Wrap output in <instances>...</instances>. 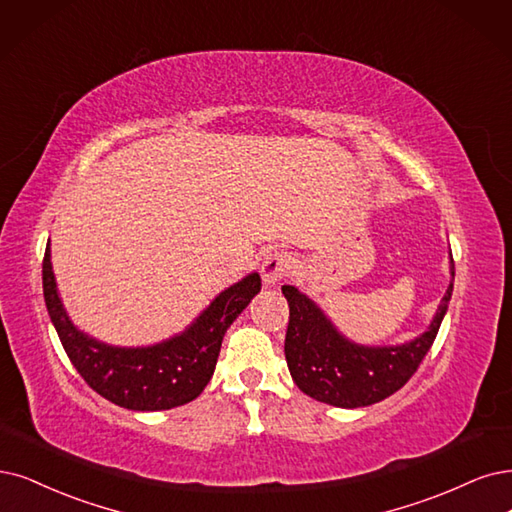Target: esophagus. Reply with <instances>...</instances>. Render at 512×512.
Here are the masks:
<instances>
[{
  "mask_svg": "<svg viewBox=\"0 0 512 512\" xmlns=\"http://www.w3.org/2000/svg\"><path fill=\"white\" fill-rule=\"evenodd\" d=\"M293 268V257L289 253L274 251L266 255L261 263V280L266 287H276L278 282L285 278Z\"/></svg>",
  "mask_w": 512,
  "mask_h": 512,
  "instance_id": "1",
  "label": "esophagus"
}]
</instances>
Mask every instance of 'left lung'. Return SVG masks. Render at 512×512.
Segmentation results:
<instances>
[{"mask_svg": "<svg viewBox=\"0 0 512 512\" xmlns=\"http://www.w3.org/2000/svg\"><path fill=\"white\" fill-rule=\"evenodd\" d=\"M449 274L451 282L428 329L396 346L352 342L314 299L293 285L282 287L289 301L285 356L297 388L320 403L342 409L369 407L401 390L420 367L447 314L456 276L451 251Z\"/></svg>", "mask_w": 512, "mask_h": 512, "instance_id": "obj_1", "label": "left lung"}]
</instances>
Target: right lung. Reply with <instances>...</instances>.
Segmentation results:
<instances>
[{
	"label": "right lung",
	"instance_id": "add662e5",
	"mask_svg": "<svg viewBox=\"0 0 512 512\" xmlns=\"http://www.w3.org/2000/svg\"><path fill=\"white\" fill-rule=\"evenodd\" d=\"M44 299L52 325L73 367L113 405L132 411H164L194 401L211 382L225 331L261 291L257 272L223 289L192 325L151 346H111L73 325L52 272L46 246Z\"/></svg>",
	"mask_w": 512,
	"mask_h": 512
}]
</instances>
